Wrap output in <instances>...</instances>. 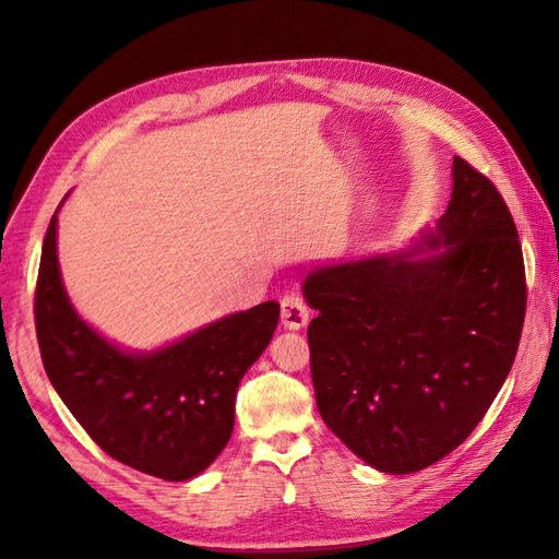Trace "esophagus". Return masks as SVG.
Listing matches in <instances>:
<instances>
[{
    "instance_id": "1",
    "label": "esophagus",
    "mask_w": 559,
    "mask_h": 559,
    "mask_svg": "<svg viewBox=\"0 0 559 559\" xmlns=\"http://www.w3.org/2000/svg\"><path fill=\"white\" fill-rule=\"evenodd\" d=\"M281 322L286 329L298 331L310 322V310L298 293H286L281 300Z\"/></svg>"
}]
</instances>
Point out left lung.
<instances>
[{
  "mask_svg": "<svg viewBox=\"0 0 559 559\" xmlns=\"http://www.w3.org/2000/svg\"><path fill=\"white\" fill-rule=\"evenodd\" d=\"M451 201L408 249L302 281L317 408L355 456L406 476L454 451L512 370L524 254L488 177L454 156Z\"/></svg>",
  "mask_w": 559,
  "mask_h": 559,
  "instance_id": "1",
  "label": "left lung"
}]
</instances>
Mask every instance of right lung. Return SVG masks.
Segmentation results:
<instances>
[{
  "label": "right lung",
  "instance_id": "1",
  "mask_svg": "<svg viewBox=\"0 0 559 559\" xmlns=\"http://www.w3.org/2000/svg\"><path fill=\"white\" fill-rule=\"evenodd\" d=\"M59 209L35 288L47 377L105 454L163 480L199 476L228 444L237 386L271 343L278 302L228 314L156 350L120 348L83 322L69 300L57 259Z\"/></svg>",
  "mask_w": 559,
  "mask_h": 559
}]
</instances>
